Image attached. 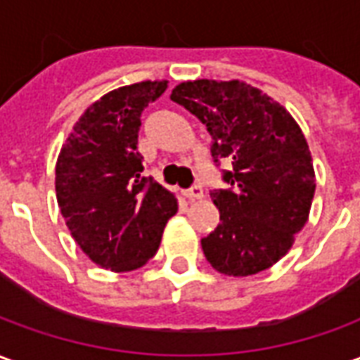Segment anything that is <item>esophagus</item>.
Instances as JSON below:
<instances>
[{
	"instance_id": "obj_1",
	"label": "esophagus",
	"mask_w": 360,
	"mask_h": 360,
	"mask_svg": "<svg viewBox=\"0 0 360 360\" xmlns=\"http://www.w3.org/2000/svg\"><path fill=\"white\" fill-rule=\"evenodd\" d=\"M183 195L187 196L188 200H198V198H202V196H204V191H202V187H200V185H195V187L187 188V191H185Z\"/></svg>"
}]
</instances>
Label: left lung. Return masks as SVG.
Returning a JSON list of instances; mask_svg holds the SVG:
<instances>
[{
	"label": "left lung",
	"instance_id": "8db88e82",
	"mask_svg": "<svg viewBox=\"0 0 360 360\" xmlns=\"http://www.w3.org/2000/svg\"><path fill=\"white\" fill-rule=\"evenodd\" d=\"M172 100L206 125L214 160L233 164L224 173L231 187L212 193L219 226L200 241L204 257L233 278L270 268L293 247L314 198V167L301 127L281 103L243 81L181 82Z\"/></svg>",
	"mask_w": 360,
	"mask_h": 360
}]
</instances>
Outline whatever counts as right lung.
Masks as SVG:
<instances>
[{"instance_id": "obj_1", "label": "right lung", "mask_w": 360, "mask_h": 360, "mask_svg": "<svg viewBox=\"0 0 360 360\" xmlns=\"http://www.w3.org/2000/svg\"><path fill=\"white\" fill-rule=\"evenodd\" d=\"M167 89L142 81L103 94L75 123L56 164L61 216L82 252L111 271L141 268L156 255L177 198L142 177L141 113Z\"/></svg>"}]
</instances>
